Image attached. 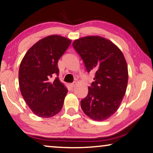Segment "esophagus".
Returning <instances> with one entry per match:
<instances>
[{"instance_id":"obj_1","label":"esophagus","mask_w":153,"mask_h":153,"mask_svg":"<svg viewBox=\"0 0 153 153\" xmlns=\"http://www.w3.org/2000/svg\"><path fill=\"white\" fill-rule=\"evenodd\" d=\"M69 86L71 88H74L75 86H76V82H73V83H71L70 85H69Z\"/></svg>"}]
</instances>
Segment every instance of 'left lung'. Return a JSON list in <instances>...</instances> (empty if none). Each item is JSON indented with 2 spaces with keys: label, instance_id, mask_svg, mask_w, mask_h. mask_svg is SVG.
Instances as JSON below:
<instances>
[{
  "label": "left lung",
  "instance_id": "left-lung-1",
  "mask_svg": "<svg viewBox=\"0 0 153 153\" xmlns=\"http://www.w3.org/2000/svg\"><path fill=\"white\" fill-rule=\"evenodd\" d=\"M73 46L87 71H96L87 96L80 102L82 109L93 120L109 119L119 109L126 91L128 71L124 55L111 41L99 36L78 39Z\"/></svg>",
  "mask_w": 153,
  "mask_h": 153
}]
</instances>
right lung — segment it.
Here are the masks:
<instances>
[{"label": "right lung", "instance_id": "right-lung-1", "mask_svg": "<svg viewBox=\"0 0 153 153\" xmlns=\"http://www.w3.org/2000/svg\"><path fill=\"white\" fill-rule=\"evenodd\" d=\"M71 40L59 35L46 36L25 53L19 71V88L23 99L34 114L50 118L61 110L68 92L58 78V60Z\"/></svg>", "mask_w": 153, "mask_h": 153}]
</instances>
